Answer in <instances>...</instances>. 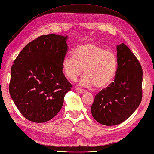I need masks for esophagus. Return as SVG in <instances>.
<instances>
[{
  "label": "esophagus",
  "instance_id": "esophagus-1",
  "mask_svg": "<svg viewBox=\"0 0 154 154\" xmlns=\"http://www.w3.org/2000/svg\"><path fill=\"white\" fill-rule=\"evenodd\" d=\"M76 91L77 92H78V93H79V94H82L86 93V91H85L84 90H82V89H80V88H76Z\"/></svg>",
  "mask_w": 154,
  "mask_h": 154
}]
</instances>
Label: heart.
Segmentation results:
<instances>
[{
    "instance_id": "b5f03b06",
    "label": "heart",
    "mask_w": 154,
    "mask_h": 154,
    "mask_svg": "<svg viewBox=\"0 0 154 154\" xmlns=\"http://www.w3.org/2000/svg\"><path fill=\"white\" fill-rule=\"evenodd\" d=\"M117 66L115 54L94 43L78 46L73 57L66 56L63 61V69L67 78L76 81L83 74L80 86L103 88L111 82Z\"/></svg>"
}]
</instances>
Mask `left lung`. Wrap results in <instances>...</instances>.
Here are the masks:
<instances>
[{
	"mask_svg": "<svg viewBox=\"0 0 154 154\" xmlns=\"http://www.w3.org/2000/svg\"><path fill=\"white\" fill-rule=\"evenodd\" d=\"M117 70L113 82L95 95L91 107L94 118L106 126L117 125L132 115L142 97V69L125 44L117 46Z\"/></svg>",
	"mask_w": 154,
	"mask_h": 154,
	"instance_id": "1",
	"label": "left lung"
}]
</instances>
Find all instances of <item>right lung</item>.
Masks as SVG:
<instances>
[{
  "instance_id": "add662e5",
  "label": "right lung",
  "mask_w": 154,
  "mask_h": 154,
  "mask_svg": "<svg viewBox=\"0 0 154 154\" xmlns=\"http://www.w3.org/2000/svg\"><path fill=\"white\" fill-rule=\"evenodd\" d=\"M68 36L51 33L23 48L11 68L9 91L22 115L34 122L51 120L62 108L72 85L64 76L63 61Z\"/></svg>"
}]
</instances>
